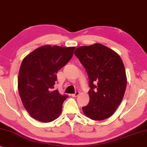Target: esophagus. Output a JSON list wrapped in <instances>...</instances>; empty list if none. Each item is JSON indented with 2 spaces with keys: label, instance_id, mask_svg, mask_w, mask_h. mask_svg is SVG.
I'll list each match as a JSON object with an SVG mask.
<instances>
[{
  "label": "esophagus",
  "instance_id": "obj_1",
  "mask_svg": "<svg viewBox=\"0 0 147 147\" xmlns=\"http://www.w3.org/2000/svg\"><path fill=\"white\" fill-rule=\"evenodd\" d=\"M79 95V91H77L75 92V93L72 94V97H77Z\"/></svg>",
  "mask_w": 147,
  "mask_h": 147
}]
</instances>
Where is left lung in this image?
Listing matches in <instances>:
<instances>
[{"instance_id": "obj_1", "label": "left lung", "mask_w": 147, "mask_h": 147, "mask_svg": "<svg viewBox=\"0 0 147 147\" xmlns=\"http://www.w3.org/2000/svg\"><path fill=\"white\" fill-rule=\"evenodd\" d=\"M74 54L85 67L89 79L90 101L83 107L84 114L93 120L112 116L126 91L124 65L118 53L101 44L80 46Z\"/></svg>"}]
</instances>
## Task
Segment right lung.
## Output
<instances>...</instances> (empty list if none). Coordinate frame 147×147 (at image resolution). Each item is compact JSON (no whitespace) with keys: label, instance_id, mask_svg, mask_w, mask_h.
<instances>
[{"label":"right lung","instance_id":"add662e5","mask_svg":"<svg viewBox=\"0 0 147 147\" xmlns=\"http://www.w3.org/2000/svg\"><path fill=\"white\" fill-rule=\"evenodd\" d=\"M75 49L46 45L23 58L19 72V93L25 109L36 120L50 122L61 113L68 95L52 89L56 73L71 59Z\"/></svg>","mask_w":147,"mask_h":147}]
</instances>
